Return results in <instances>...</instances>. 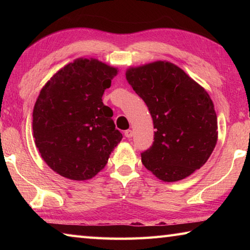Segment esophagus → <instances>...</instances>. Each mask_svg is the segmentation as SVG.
<instances>
[{"label":"esophagus","mask_w":250,"mask_h":250,"mask_svg":"<svg viewBox=\"0 0 250 250\" xmlns=\"http://www.w3.org/2000/svg\"><path fill=\"white\" fill-rule=\"evenodd\" d=\"M132 134H133L132 130H125V135L126 138H131V137H132Z\"/></svg>","instance_id":"1"}]
</instances>
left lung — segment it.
I'll use <instances>...</instances> for the list:
<instances>
[{"mask_svg":"<svg viewBox=\"0 0 250 250\" xmlns=\"http://www.w3.org/2000/svg\"><path fill=\"white\" fill-rule=\"evenodd\" d=\"M128 83L149 108L154 141L141 153L143 166L164 182L201 168L217 142V116L204 88L168 62L132 67Z\"/></svg>","mask_w":250,"mask_h":250,"instance_id":"1","label":"left lung"}]
</instances>
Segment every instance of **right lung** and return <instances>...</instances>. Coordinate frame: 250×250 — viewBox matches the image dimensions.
<instances>
[{
	"mask_svg": "<svg viewBox=\"0 0 250 250\" xmlns=\"http://www.w3.org/2000/svg\"><path fill=\"white\" fill-rule=\"evenodd\" d=\"M115 67L78 58L58 70L41 90L33 110L35 145L47 166L75 181L89 180L108 162L122 134L103 103Z\"/></svg>",
	"mask_w": 250,
	"mask_h": 250,
	"instance_id": "1",
	"label": "right lung"
}]
</instances>
